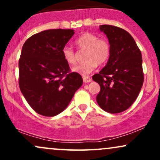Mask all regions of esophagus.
<instances>
[{
  "label": "esophagus",
  "mask_w": 160,
  "mask_h": 160,
  "mask_svg": "<svg viewBox=\"0 0 160 160\" xmlns=\"http://www.w3.org/2000/svg\"><path fill=\"white\" fill-rule=\"evenodd\" d=\"M82 80H83V82H86V83H87V82H92V79L89 78V77H83L82 78Z\"/></svg>",
  "instance_id": "esophagus-1"
}]
</instances>
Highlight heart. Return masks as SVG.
<instances>
[{"mask_svg": "<svg viewBox=\"0 0 160 160\" xmlns=\"http://www.w3.org/2000/svg\"><path fill=\"white\" fill-rule=\"evenodd\" d=\"M76 44L80 49H86L85 59L82 64L74 66L72 71L82 75L92 72L98 65H104L111 56V45L108 40L98 39L95 34L85 33L76 40ZM62 56L68 64L74 65L77 63V56L74 49L68 46L62 49Z\"/></svg>", "mask_w": 160, "mask_h": 160, "instance_id": "obj_1", "label": "heart"}]
</instances>
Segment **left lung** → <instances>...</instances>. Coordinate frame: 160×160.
I'll list each match as a JSON object with an SVG mask.
<instances>
[{
  "label": "left lung",
  "instance_id": "obj_1",
  "mask_svg": "<svg viewBox=\"0 0 160 160\" xmlns=\"http://www.w3.org/2000/svg\"><path fill=\"white\" fill-rule=\"evenodd\" d=\"M111 45V56L98 74L92 76L100 85L96 97L104 111L117 113L127 110L136 100L144 82L141 52L129 33L120 28L100 25Z\"/></svg>",
  "mask_w": 160,
  "mask_h": 160
}]
</instances>
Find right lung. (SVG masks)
I'll return each instance as SVG.
<instances>
[{"label":"right lung","instance_id":"1","mask_svg":"<svg viewBox=\"0 0 160 160\" xmlns=\"http://www.w3.org/2000/svg\"><path fill=\"white\" fill-rule=\"evenodd\" d=\"M74 34L72 29H49L24 43L19 62L20 90L37 113L54 117L68 106L82 84V77L70 72L62 49Z\"/></svg>","mask_w":160,"mask_h":160}]
</instances>
